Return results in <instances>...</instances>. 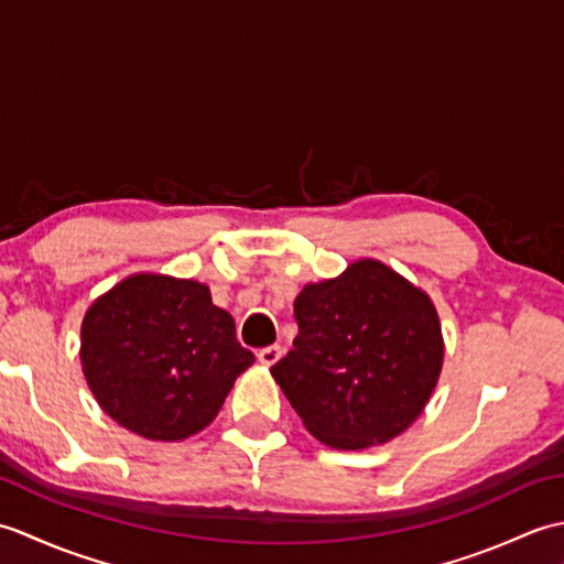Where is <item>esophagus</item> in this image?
Instances as JSON below:
<instances>
[{
	"instance_id": "obj_1",
	"label": "esophagus",
	"mask_w": 564,
	"mask_h": 564,
	"mask_svg": "<svg viewBox=\"0 0 564 564\" xmlns=\"http://www.w3.org/2000/svg\"><path fill=\"white\" fill-rule=\"evenodd\" d=\"M257 356L263 366H273L283 356V349L279 344H273V346H267V349H261Z\"/></svg>"
}]
</instances>
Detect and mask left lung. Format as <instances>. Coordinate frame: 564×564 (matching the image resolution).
<instances>
[{
	"label": "left lung",
	"instance_id": "1",
	"mask_svg": "<svg viewBox=\"0 0 564 564\" xmlns=\"http://www.w3.org/2000/svg\"><path fill=\"white\" fill-rule=\"evenodd\" d=\"M297 337L271 368L317 441L337 451L378 446L414 424L443 366L431 297L388 263L358 259L295 297Z\"/></svg>",
	"mask_w": 564,
	"mask_h": 564
}]
</instances>
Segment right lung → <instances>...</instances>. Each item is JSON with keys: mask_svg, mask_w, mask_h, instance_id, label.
Instances as JSON below:
<instances>
[{"mask_svg": "<svg viewBox=\"0 0 564 564\" xmlns=\"http://www.w3.org/2000/svg\"><path fill=\"white\" fill-rule=\"evenodd\" d=\"M82 373L113 422L150 441L206 429L254 354L194 279L133 273L82 319Z\"/></svg>", "mask_w": 564, "mask_h": 564, "instance_id": "add662e5", "label": "right lung"}]
</instances>
